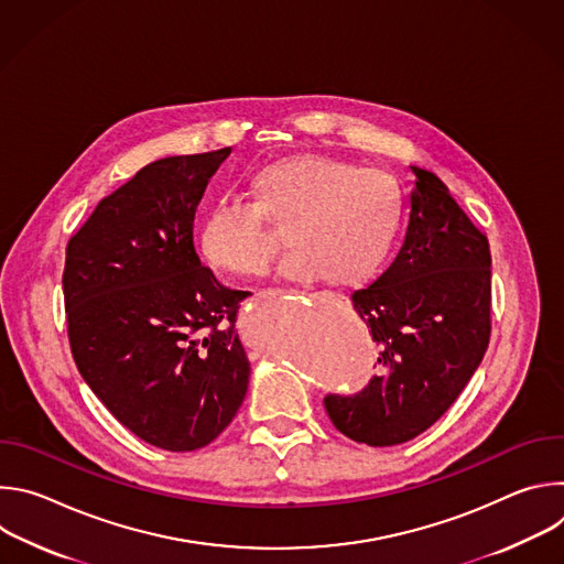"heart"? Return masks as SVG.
Returning a JSON list of instances; mask_svg holds the SVG:
<instances>
[{"mask_svg":"<svg viewBox=\"0 0 564 564\" xmlns=\"http://www.w3.org/2000/svg\"><path fill=\"white\" fill-rule=\"evenodd\" d=\"M250 194L252 203L214 200L198 223V254L214 270L263 274L276 250L265 220L285 229L294 248L281 263L283 279L357 288L379 272L404 220V194L390 174L324 153L265 165Z\"/></svg>","mask_w":564,"mask_h":564,"instance_id":"heart-1","label":"heart"}]
</instances>
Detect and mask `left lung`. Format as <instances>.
I'll use <instances>...</instances> for the list:
<instances>
[{"label":"left lung","instance_id":"left-lung-1","mask_svg":"<svg viewBox=\"0 0 564 564\" xmlns=\"http://www.w3.org/2000/svg\"><path fill=\"white\" fill-rule=\"evenodd\" d=\"M404 246L352 305L379 346V372L352 397L328 394L337 431L368 446L404 444L459 397L491 335L489 240L431 172L413 167Z\"/></svg>","mask_w":564,"mask_h":564}]
</instances>
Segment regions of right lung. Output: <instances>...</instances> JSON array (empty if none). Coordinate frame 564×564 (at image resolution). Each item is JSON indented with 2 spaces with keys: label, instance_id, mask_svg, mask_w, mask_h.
<instances>
[{
  "label": "right lung",
  "instance_id": "right-lung-1",
  "mask_svg": "<svg viewBox=\"0 0 564 564\" xmlns=\"http://www.w3.org/2000/svg\"><path fill=\"white\" fill-rule=\"evenodd\" d=\"M231 147L167 155L102 198L66 248L75 366L109 413L151 446L214 442L240 409L250 361L234 328L246 292L194 250V214Z\"/></svg>",
  "mask_w": 564,
  "mask_h": 564
}]
</instances>
